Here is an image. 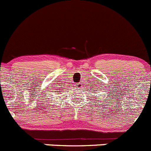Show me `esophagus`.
I'll return each instance as SVG.
<instances>
[{
  "mask_svg": "<svg viewBox=\"0 0 151 151\" xmlns=\"http://www.w3.org/2000/svg\"><path fill=\"white\" fill-rule=\"evenodd\" d=\"M76 86H77L78 88H80L81 87H82V83H78L77 85H76Z\"/></svg>",
  "mask_w": 151,
  "mask_h": 151,
  "instance_id": "1",
  "label": "esophagus"
}]
</instances>
